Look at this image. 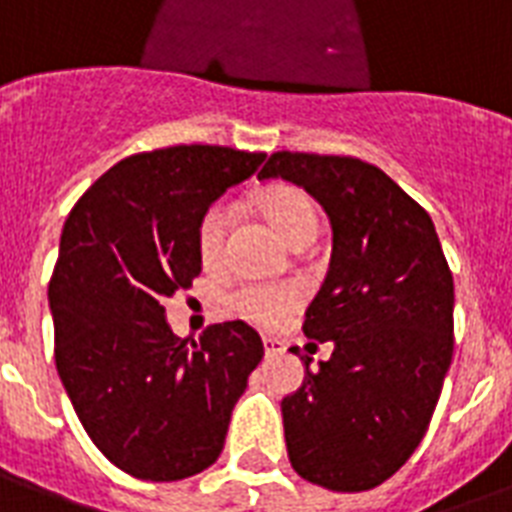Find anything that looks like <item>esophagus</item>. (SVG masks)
Listing matches in <instances>:
<instances>
[{
  "instance_id": "esophagus-1",
  "label": "esophagus",
  "mask_w": 512,
  "mask_h": 512,
  "mask_svg": "<svg viewBox=\"0 0 512 512\" xmlns=\"http://www.w3.org/2000/svg\"><path fill=\"white\" fill-rule=\"evenodd\" d=\"M263 345L265 356H279V353H284V342L276 340V337H263Z\"/></svg>"
}]
</instances>
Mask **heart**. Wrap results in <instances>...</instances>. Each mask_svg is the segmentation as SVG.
Masks as SVG:
<instances>
[{
    "mask_svg": "<svg viewBox=\"0 0 512 512\" xmlns=\"http://www.w3.org/2000/svg\"><path fill=\"white\" fill-rule=\"evenodd\" d=\"M255 201L265 220L289 244H297L303 236L316 233V223H319L316 207L308 199V193L295 185H268L257 193ZM225 228H228V207L217 201L201 215L199 228H196V249L207 268L223 260ZM297 300H300V292L289 284H241L231 295L233 311L263 327L279 324L295 308Z\"/></svg>",
    "mask_w": 512,
    "mask_h": 512,
    "instance_id": "heart-1",
    "label": "heart"
}]
</instances>
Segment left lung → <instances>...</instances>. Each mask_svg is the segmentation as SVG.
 <instances>
[{
	"mask_svg": "<svg viewBox=\"0 0 512 512\" xmlns=\"http://www.w3.org/2000/svg\"><path fill=\"white\" fill-rule=\"evenodd\" d=\"M281 177L319 201L332 260L303 332L335 342L281 401L297 476L332 492L388 481L420 446L454 353V279L436 225L380 167L353 156L279 151Z\"/></svg>",
	"mask_w": 512,
	"mask_h": 512,
	"instance_id": "1",
	"label": "left lung"
}]
</instances>
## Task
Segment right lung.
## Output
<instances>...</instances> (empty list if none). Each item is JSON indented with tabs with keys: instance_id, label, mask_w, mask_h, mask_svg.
Wrapping results in <instances>:
<instances>
[{
	"instance_id": "1",
	"label": "right lung",
	"mask_w": 512,
	"mask_h": 512,
	"mask_svg": "<svg viewBox=\"0 0 512 512\" xmlns=\"http://www.w3.org/2000/svg\"><path fill=\"white\" fill-rule=\"evenodd\" d=\"M265 154L172 146L114 164L71 209L50 279L55 366L92 444L143 481L220 457L263 340L244 321L172 335L164 297L201 273L196 228Z\"/></svg>"
}]
</instances>
